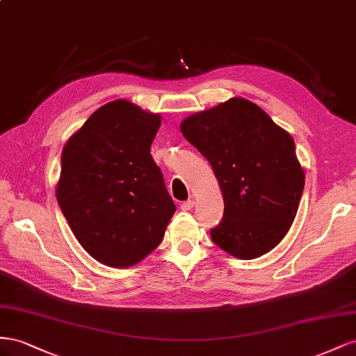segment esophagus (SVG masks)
Masks as SVG:
<instances>
[{
	"label": "esophagus",
	"instance_id": "1",
	"mask_svg": "<svg viewBox=\"0 0 356 356\" xmlns=\"http://www.w3.org/2000/svg\"><path fill=\"white\" fill-rule=\"evenodd\" d=\"M194 204H195V201L194 200H188V201H184L180 204V209L181 210H185V211H189L192 207H194Z\"/></svg>",
	"mask_w": 356,
	"mask_h": 356
}]
</instances>
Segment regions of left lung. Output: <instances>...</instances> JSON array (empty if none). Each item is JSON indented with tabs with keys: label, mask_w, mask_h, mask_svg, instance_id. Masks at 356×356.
Here are the masks:
<instances>
[{
	"label": "left lung",
	"mask_w": 356,
	"mask_h": 356,
	"mask_svg": "<svg viewBox=\"0 0 356 356\" xmlns=\"http://www.w3.org/2000/svg\"><path fill=\"white\" fill-rule=\"evenodd\" d=\"M180 133L215 171L223 218L210 231L238 259L266 255L286 236L304 189V168L288 131L259 106L234 97L181 120Z\"/></svg>",
	"instance_id": "left-lung-1"
}]
</instances>
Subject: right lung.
Masks as SVG:
<instances>
[{"mask_svg": "<svg viewBox=\"0 0 356 356\" xmlns=\"http://www.w3.org/2000/svg\"><path fill=\"white\" fill-rule=\"evenodd\" d=\"M159 127V113L115 99L95 110L63 149L58 204L77 241L104 266L143 261L176 211L150 155Z\"/></svg>", "mask_w": 356, "mask_h": 356, "instance_id": "1", "label": "right lung"}]
</instances>
